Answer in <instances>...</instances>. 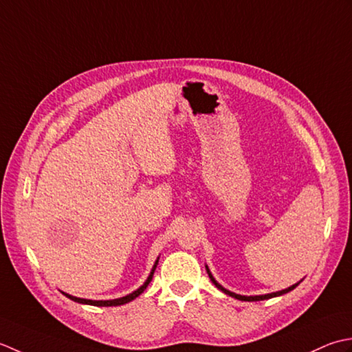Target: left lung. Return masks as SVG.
Segmentation results:
<instances>
[{"instance_id": "obj_1", "label": "left lung", "mask_w": 352, "mask_h": 352, "mask_svg": "<svg viewBox=\"0 0 352 352\" xmlns=\"http://www.w3.org/2000/svg\"><path fill=\"white\" fill-rule=\"evenodd\" d=\"M206 267V272H208V276H210V279L212 281V284L217 287L219 290H221L223 293H226V295H229V296H232V298H235V299H240V300H249V302H252V300H264V299H270V298H275V296H281V295H284V293H289V292H292L293 289H295V287H298L299 285V283L302 281V279H300L299 283H296V284H293V285H290L289 289H284V290H279V292H274V293H267V295H256V296H245V295H236V293H234V292H231V290H226L223 285H220L217 281H216V278L212 276V274H211V270L208 269V266H205Z\"/></svg>"}]
</instances>
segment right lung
Masks as SVG:
<instances>
[{
    "label": "right lung",
    "instance_id": "1",
    "mask_svg": "<svg viewBox=\"0 0 352 352\" xmlns=\"http://www.w3.org/2000/svg\"><path fill=\"white\" fill-rule=\"evenodd\" d=\"M157 261H160V256L156 258V261L153 264L152 270H150V275L147 276V279L144 281V284H142L140 289H136L135 292L129 293V295L123 296V298H117V299H107V300H94V299H83V298H77V296H73V295H68V293L62 292L63 295H65L67 298H69L71 300H74V302H78V304H86V305H96V307H117V305H123V304H127L131 302V300H133L135 298H138L142 292H144L147 289V285L150 284V281H152L153 278V274H155V269L157 266Z\"/></svg>",
    "mask_w": 352,
    "mask_h": 352
}]
</instances>
